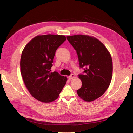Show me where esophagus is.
Here are the masks:
<instances>
[{
    "mask_svg": "<svg viewBox=\"0 0 133 133\" xmlns=\"http://www.w3.org/2000/svg\"><path fill=\"white\" fill-rule=\"evenodd\" d=\"M74 76H75V75L73 74H71L70 76H69V79H73L74 78Z\"/></svg>",
    "mask_w": 133,
    "mask_h": 133,
    "instance_id": "34e87169",
    "label": "esophagus"
}]
</instances>
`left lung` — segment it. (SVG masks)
<instances>
[{
	"label": "left lung",
	"instance_id": "1",
	"mask_svg": "<svg viewBox=\"0 0 133 133\" xmlns=\"http://www.w3.org/2000/svg\"><path fill=\"white\" fill-rule=\"evenodd\" d=\"M78 55L79 65L83 74H79L82 87L77 90L80 98L87 102L98 99L109 86L112 74L111 55L104 44L85 35L66 37Z\"/></svg>",
	"mask_w": 133,
	"mask_h": 133
}]
</instances>
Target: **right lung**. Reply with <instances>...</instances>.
Listing matches in <instances>:
<instances>
[{
    "mask_svg": "<svg viewBox=\"0 0 133 133\" xmlns=\"http://www.w3.org/2000/svg\"><path fill=\"white\" fill-rule=\"evenodd\" d=\"M66 39L64 35H38L23 50L21 72L23 81L31 95L42 102L57 99L66 84V76L51 72L55 51Z\"/></svg>",
    "mask_w": 133,
    "mask_h": 133,
    "instance_id": "1",
    "label": "right lung"
}]
</instances>
